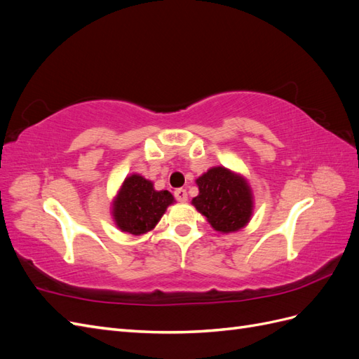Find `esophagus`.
Wrapping results in <instances>:
<instances>
[{
	"label": "esophagus",
	"mask_w": 359,
	"mask_h": 359,
	"mask_svg": "<svg viewBox=\"0 0 359 359\" xmlns=\"http://www.w3.org/2000/svg\"><path fill=\"white\" fill-rule=\"evenodd\" d=\"M173 194H175L178 202H187V191L184 189H177L175 191H173Z\"/></svg>",
	"instance_id": "obj_1"
}]
</instances>
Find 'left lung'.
I'll list each match as a JSON object with an SVG mask.
<instances>
[{
  "instance_id": "obj_1",
  "label": "left lung",
  "mask_w": 359,
  "mask_h": 359,
  "mask_svg": "<svg viewBox=\"0 0 359 359\" xmlns=\"http://www.w3.org/2000/svg\"><path fill=\"white\" fill-rule=\"evenodd\" d=\"M199 194L191 205L220 233L238 232L252 220L255 198L248 181L224 166H214L196 180Z\"/></svg>"
}]
</instances>
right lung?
<instances>
[{"mask_svg": "<svg viewBox=\"0 0 359 359\" xmlns=\"http://www.w3.org/2000/svg\"><path fill=\"white\" fill-rule=\"evenodd\" d=\"M175 198L168 190H156L153 181L139 173L126 177L112 201L111 214L121 232L140 236L153 231Z\"/></svg>", "mask_w": 359, "mask_h": 359, "instance_id": "obj_1", "label": "right lung"}]
</instances>
